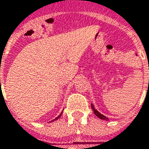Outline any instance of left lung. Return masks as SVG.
I'll return each instance as SVG.
<instances>
[{"mask_svg": "<svg viewBox=\"0 0 149 149\" xmlns=\"http://www.w3.org/2000/svg\"><path fill=\"white\" fill-rule=\"evenodd\" d=\"M91 107H92V109H93V111H94V114L96 115V116H97V118H99L100 119H102V120H108V118H106V116H104V115L102 114V113H100L99 112L97 111V109H95V108H94V105H93L92 103H91Z\"/></svg>", "mask_w": 149, "mask_h": 149, "instance_id": "1", "label": "left lung"}]
</instances>
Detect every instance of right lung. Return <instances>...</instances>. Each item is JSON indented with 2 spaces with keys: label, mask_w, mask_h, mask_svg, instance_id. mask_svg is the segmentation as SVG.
Returning <instances> with one entry per match:
<instances>
[{
  "label": "right lung",
  "mask_w": 149,
  "mask_h": 149,
  "mask_svg": "<svg viewBox=\"0 0 149 149\" xmlns=\"http://www.w3.org/2000/svg\"><path fill=\"white\" fill-rule=\"evenodd\" d=\"M61 115H62V113H60V114L58 115V117H57V118H55V119H54V120H52V121H54V120H57V119H58V118H60V117H61Z\"/></svg>",
  "instance_id": "obj_1"
}]
</instances>
